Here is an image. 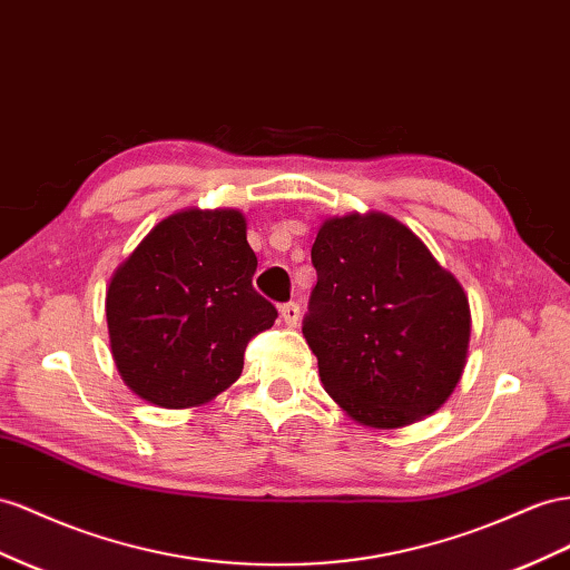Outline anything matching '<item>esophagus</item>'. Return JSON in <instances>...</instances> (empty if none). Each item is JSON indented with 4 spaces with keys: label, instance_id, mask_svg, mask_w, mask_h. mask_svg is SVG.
Wrapping results in <instances>:
<instances>
[{
    "label": "esophagus",
    "instance_id": "1",
    "mask_svg": "<svg viewBox=\"0 0 570 570\" xmlns=\"http://www.w3.org/2000/svg\"><path fill=\"white\" fill-rule=\"evenodd\" d=\"M281 316H283V321L287 323V326H297V321H299V304H297V302H285V304L281 306Z\"/></svg>",
    "mask_w": 570,
    "mask_h": 570
}]
</instances>
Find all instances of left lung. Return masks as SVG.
I'll use <instances>...</instances> for the list:
<instances>
[{"instance_id": "obj_1", "label": "left lung", "mask_w": 570, "mask_h": 570, "mask_svg": "<svg viewBox=\"0 0 570 570\" xmlns=\"http://www.w3.org/2000/svg\"><path fill=\"white\" fill-rule=\"evenodd\" d=\"M302 333L350 417L393 429L439 410L463 374L470 304L412 229L389 215L321 225Z\"/></svg>"}]
</instances>
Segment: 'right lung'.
Segmentation results:
<instances>
[{"label":"right lung","mask_w":570,"mask_h":570,"mask_svg":"<svg viewBox=\"0 0 570 570\" xmlns=\"http://www.w3.org/2000/svg\"><path fill=\"white\" fill-rule=\"evenodd\" d=\"M256 254L239 210H184L117 268L105 312L127 386L160 407H191L239 379L252 337L278 309L252 285Z\"/></svg>","instance_id":"right-lung-1"}]
</instances>
